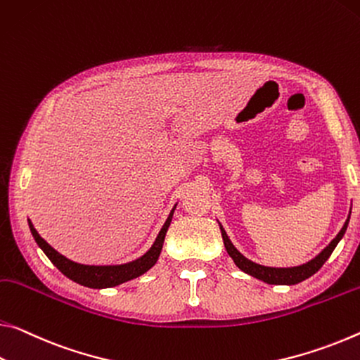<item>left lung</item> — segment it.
I'll return each instance as SVG.
<instances>
[{
	"label": "left lung",
	"mask_w": 360,
	"mask_h": 360,
	"mask_svg": "<svg viewBox=\"0 0 360 360\" xmlns=\"http://www.w3.org/2000/svg\"><path fill=\"white\" fill-rule=\"evenodd\" d=\"M347 224H349V216H347L345 226L341 227L338 236L328 243V247H325L322 252L316 256V258L307 261L306 264L295 266V267H269V266L256 264V262L245 258V256L238 252L236 247H233V243L231 242V238L227 237L224 227L221 224H219V229H221V236H222V240H224V247L227 250V253H229V256L233 259V262H236L238 269L243 271L245 274H248V276L258 278V281H262L271 285H295L306 281V278H309L319 269H321L323 262L327 261L330 258V255L333 253L336 245H338V242L343 238L345 232L347 229Z\"/></svg>",
	"instance_id": "left-lung-1"
}]
</instances>
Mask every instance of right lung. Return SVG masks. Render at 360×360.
<instances>
[{"mask_svg":"<svg viewBox=\"0 0 360 360\" xmlns=\"http://www.w3.org/2000/svg\"><path fill=\"white\" fill-rule=\"evenodd\" d=\"M174 208L176 205L173 207V210H171V213L168 214L163 227L160 229L155 242H153V245L149 248V252H146L138 259L124 262V264H115V266H88V264H79V262L68 259L64 255L56 252V250L51 247L44 238L39 237V233L37 232L35 227H33L30 219H28V227H30V232L33 238H35V242L38 243V247L43 250L44 255L51 259V262H53V264L62 274H64L65 277L88 288H110V287H117L120 283L128 282L131 278L139 277L144 272L149 271L152 266H155L158 256L162 253L165 236H167L171 219H173Z\"/></svg>","mask_w":360,"mask_h":360,"instance_id":"add662e5","label":"right lung"}]
</instances>
